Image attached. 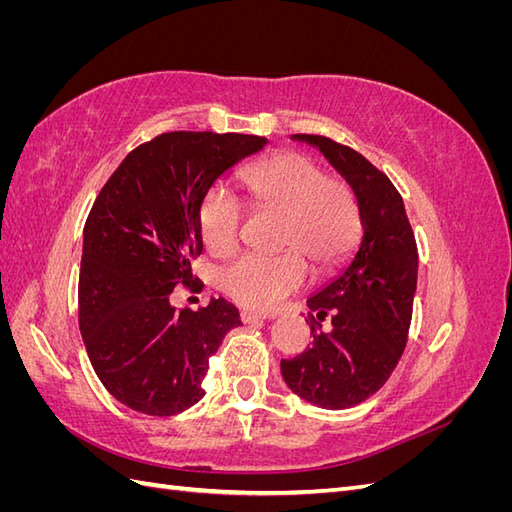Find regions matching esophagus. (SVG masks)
Instances as JSON below:
<instances>
[{
  "label": "esophagus",
  "instance_id": "esophagus-1",
  "mask_svg": "<svg viewBox=\"0 0 512 512\" xmlns=\"http://www.w3.org/2000/svg\"><path fill=\"white\" fill-rule=\"evenodd\" d=\"M262 320H267V316L256 314V312H241V322L243 324H258Z\"/></svg>",
  "mask_w": 512,
  "mask_h": 512
}]
</instances>
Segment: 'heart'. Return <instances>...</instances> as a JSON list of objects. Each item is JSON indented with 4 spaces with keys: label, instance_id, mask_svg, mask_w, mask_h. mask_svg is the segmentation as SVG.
Returning <instances> with one entry per match:
<instances>
[{
    "label": "heart",
    "instance_id": "heart-1",
    "mask_svg": "<svg viewBox=\"0 0 512 512\" xmlns=\"http://www.w3.org/2000/svg\"><path fill=\"white\" fill-rule=\"evenodd\" d=\"M256 207L284 213L280 256L245 254L222 275L230 299L250 309H275L307 280V258L316 271H331L352 254L361 237V213L346 183L329 179L301 153H282L254 164L245 175ZM245 205L224 185L200 203L198 224L205 247L228 256L241 239Z\"/></svg>",
    "mask_w": 512,
    "mask_h": 512
}]
</instances>
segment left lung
Returning a JSON list of instances; mask_svg holds the SVG:
<instances>
[{
    "mask_svg": "<svg viewBox=\"0 0 512 512\" xmlns=\"http://www.w3.org/2000/svg\"><path fill=\"white\" fill-rule=\"evenodd\" d=\"M318 149L346 179L361 213L363 235L331 282L309 294L329 331L280 369L288 389L324 410H346L380 391L406 348L416 292L418 254L408 215L389 177L361 153L331 138L294 134Z\"/></svg>",
    "mask_w": 512,
    "mask_h": 512,
    "instance_id": "1",
    "label": "left lung"
}]
</instances>
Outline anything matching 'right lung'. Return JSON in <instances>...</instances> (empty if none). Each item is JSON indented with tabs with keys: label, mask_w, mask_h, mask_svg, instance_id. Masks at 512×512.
<instances>
[{
	"label": "right lung",
	"mask_w": 512,
	"mask_h": 512,
	"mask_svg": "<svg viewBox=\"0 0 512 512\" xmlns=\"http://www.w3.org/2000/svg\"><path fill=\"white\" fill-rule=\"evenodd\" d=\"M250 134L168 132L136 147L106 181L83 230L79 324L96 376L123 406L173 416L205 397L209 359L239 309L192 312L170 292L194 286L200 203L228 168L267 147Z\"/></svg>",
	"instance_id": "right-lung-1"
}]
</instances>
